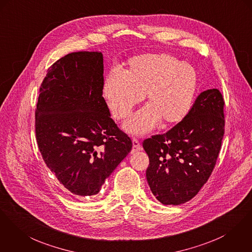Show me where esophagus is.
Wrapping results in <instances>:
<instances>
[{"label": "esophagus", "mask_w": 252, "mask_h": 252, "mask_svg": "<svg viewBox=\"0 0 252 252\" xmlns=\"http://www.w3.org/2000/svg\"><path fill=\"white\" fill-rule=\"evenodd\" d=\"M140 150H141V145H140L139 140L136 139V138H133L132 139V153L140 151Z\"/></svg>", "instance_id": "1"}]
</instances>
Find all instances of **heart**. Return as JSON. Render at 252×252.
<instances>
[{"instance_id":"1","label":"heart","mask_w":252,"mask_h":252,"mask_svg":"<svg viewBox=\"0 0 252 252\" xmlns=\"http://www.w3.org/2000/svg\"><path fill=\"white\" fill-rule=\"evenodd\" d=\"M197 87V74L190 64L168 54H144L128 59L123 71L111 70L103 81L102 95L112 116H127L143 96L148 105L125 123L134 134L180 122L189 112Z\"/></svg>"}]
</instances>
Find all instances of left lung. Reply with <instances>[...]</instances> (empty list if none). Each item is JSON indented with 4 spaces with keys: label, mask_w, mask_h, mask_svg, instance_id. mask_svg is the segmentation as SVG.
<instances>
[{
    "label": "left lung",
    "mask_w": 252,
    "mask_h": 252,
    "mask_svg": "<svg viewBox=\"0 0 252 252\" xmlns=\"http://www.w3.org/2000/svg\"><path fill=\"white\" fill-rule=\"evenodd\" d=\"M223 107L220 90L203 91L174 127L144 140L150 159L147 180L161 203H185L207 182L224 135Z\"/></svg>",
    "instance_id": "8db88e82"
}]
</instances>
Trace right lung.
Returning a JSON list of instances; mask_svg holds the SVG:
<instances>
[{"mask_svg":"<svg viewBox=\"0 0 252 252\" xmlns=\"http://www.w3.org/2000/svg\"><path fill=\"white\" fill-rule=\"evenodd\" d=\"M103 58L78 52L58 59L39 89L35 136L60 184L78 196L97 194L132 148L102 97Z\"/></svg>","mask_w":252,"mask_h":252,"instance_id":"1","label":"right lung"}]
</instances>
